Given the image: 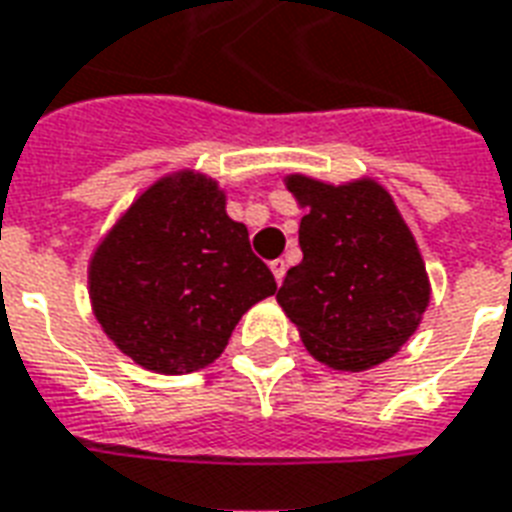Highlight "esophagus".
Instances as JSON below:
<instances>
[{
    "label": "esophagus",
    "instance_id": "34e87169",
    "mask_svg": "<svg viewBox=\"0 0 512 512\" xmlns=\"http://www.w3.org/2000/svg\"><path fill=\"white\" fill-rule=\"evenodd\" d=\"M270 270H272V275H275V280H278V283H283V278H286V261L275 259L270 264Z\"/></svg>",
    "mask_w": 512,
    "mask_h": 512
}]
</instances>
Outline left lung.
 <instances>
[{
    "instance_id": "left-lung-1",
    "label": "left lung",
    "mask_w": 512,
    "mask_h": 512,
    "mask_svg": "<svg viewBox=\"0 0 512 512\" xmlns=\"http://www.w3.org/2000/svg\"><path fill=\"white\" fill-rule=\"evenodd\" d=\"M283 183L307 213L278 305L315 361L372 370L416 334L432 299L416 237L378 180L334 186L294 172Z\"/></svg>"
}]
</instances>
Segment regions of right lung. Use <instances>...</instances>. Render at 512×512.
<instances>
[{
  "label": "right lung",
  "instance_id": "right-lung-1",
  "mask_svg": "<svg viewBox=\"0 0 512 512\" xmlns=\"http://www.w3.org/2000/svg\"><path fill=\"white\" fill-rule=\"evenodd\" d=\"M248 226L226 213L218 180L178 169L142 191L88 261V299L102 332L161 375L210 367L234 326L275 294Z\"/></svg>",
  "mask_w": 512,
  "mask_h": 512
}]
</instances>
